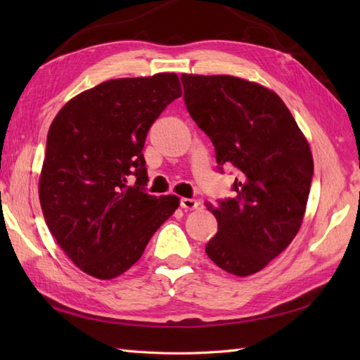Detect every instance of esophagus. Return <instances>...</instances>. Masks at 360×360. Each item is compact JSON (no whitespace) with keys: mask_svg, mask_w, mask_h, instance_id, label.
Instances as JSON below:
<instances>
[{"mask_svg":"<svg viewBox=\"0 0 360 360\" xmlns=\"http://www.w3.org/2000/svg\"><path fill=\"white\" fill-rule=\"evenodd\" d=\"M198 205H200V202H198L196 200H192V198H181V207L186 212L198 209Z\"/></svg>","mask_w":360,"mask_h":360,"instance_id":"obj_1","label":"esophagus"}]
</instances>
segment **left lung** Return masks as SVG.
I'll return each mask as SVG.
<instances>
[{"instance_id":"1","label":"left lung","mask_w":360,"mask_h":360,"mask_svg":"<svg viewBox=\"0 0 360 360\" xmlns=\"http://www.w3.org/2000/svg\"><path fill=\"white\" fill-rule=\"evenodd\" d=\"M190 116L207 134L218 165L238 168L235 198L217 207L218 233L205 252L221 269L248 277L278 257L300 231L314 160L285 102L233 75L182 74Z\"/></svg>"}]
</instances>
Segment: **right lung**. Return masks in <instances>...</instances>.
I'll return each mask as SVG.
<instances>
[{
    "label": "right lung",
    "instance_id": "1",
    "mask_svg": "<svg viewBox=\"0 0 360 360\" xmlns=\"http://www.w3.org/2000/svg\"><path fill=\"white\" fill-rule=\"evenodd\" d=\"M181 96L174 72L112 79L72 97L52 120L38 196L58 246L91 277L128 271L179 207L178 196L143 192L142 148L153 122Z\"/></svg>",
    "mask_w": 360,
    "mask_h": 360
}]
</instances>
